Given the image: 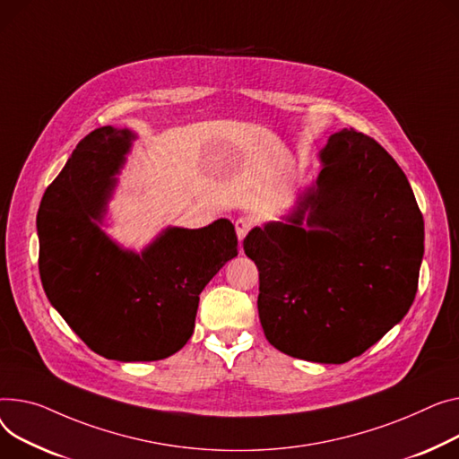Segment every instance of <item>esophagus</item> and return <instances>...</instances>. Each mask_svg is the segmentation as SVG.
I'll return each instance as SVG.
<instances>
[{"label":"esophagus","mask_w":459,"mask_h":459,"mask_svg":"<svg viewBox=\"0 0 459 459\" xmlns=\"http://www.w3.org/2000/svg\"><path fill=\"white\" fill-rule=\"evenodd\" d=\"M234 227H236V234H238V239L241 241L243 238L247 236V232L251 230V227H253V221H251L249 218H238V220L234 221Z\"/></svg>","instance_id":"obj_1"}]
</instances>
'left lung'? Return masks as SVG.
Here are the masks:
<instances>
[{
    "instance_id": "1",
    "label": "left lung",
    "mask_w": 459,
    "mask_h": 459,
    "mask_svg": "<svg viewBox=\"0 0 459 459\" xmlns=\"http://www.w3.org/2000/svg\"><path fill=\"white\" fill-rule=\"evenodd\" d=\"M321 164L316 188L288 223L253 229L243 251L260 273L267 342L293 358L345 363L408 314L424 221L404 171L371 136L332 134Z\"/></svg>"
}]
</instances>
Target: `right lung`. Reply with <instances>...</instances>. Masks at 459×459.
<instances>
[{
	"label": "right lung",
	"mask_w": 459,
	"mask_h": 459,
	"mask_svg": "<svg viewBox=\"0 0 459 459\" xmlns=\"http://www.w3.org/2000/svg\"><path fill=\"white\" fill-rule=\"evenodd\" d=\"M133 140L127 129L100 127L77 143L39 208V269L49 302L91 351L152 361L192 338L199 293L238 255V238L218 220L168 229L142 255L112 243L96 221Z\"/></svg>",
	"instance_id": "add662e5"
}]
</instances>
